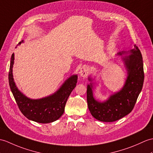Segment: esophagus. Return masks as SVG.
Returning a JSON list of instances; mask_svg holds the SVG:
<instances>
[{"instance_id":"34e87169","label":"esophagus","mask_w":153,"mask_h":153,"mask_svg":"<svg viewBox=\"0 0 153 153\" xmlns=\"http://www.w3.org/2000/svg\"><path fill=\"white\" fill-rule=\"evenodd\" d=\"M79 73L80 76L83 77H85L88 74V67L85 65L83 66L82 68H81Z\"/></svg>"}]
</instances>
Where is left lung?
Wrapping results in <instances>:
<instances>
[{
	"label": "left lung",
	"instance_id": "obj_1",
	"mask_svg": "<svg viewBox=\"0 0 153 153\" xmlns=\"http://www.w3.org/2000/svg\"><path fill=\"white\" fill-rule=\"evenodd\" d=\"M128 56H122L128 76L122 89L111 95L106 101L100 102L93 97V83L87 85V100L88 109L96 119L102 122H113L123 118L132 111L141 93L144 81L143 58L136 45ZM127 52L117 54L122 55ZM88 80L92 81L91 77Z\"/></svg>",
	"mask_w": 153,
	"mask_h": 153
}]
</instances>
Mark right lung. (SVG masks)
I'll return each instance as SVG.
<instances>
[{
  "instance_id": "obj_1",
  "label": "right lung",
  "mask_w": 153,
  "mask_h": 153,
  "mask_svg": "<svg viewBox=\"0 0 153 153\" xmlns=\"http://www.w3.org/2000/svg\"><path fill=\"white\" fill-rule=\"evenodd\" d=\"M22 42L23 40L18 45ZM13 63L14 53L12 55L10 60L8 80L10 89L21 112L28 119L39 123H49L59 119L65 111L66 103L70 93L76 86L77 76L73 75L69 77L54 94L34 100L27 98L16 87L12 74Z\"/></svg>"
}]
</instances>
